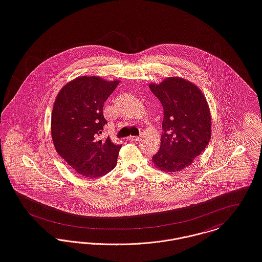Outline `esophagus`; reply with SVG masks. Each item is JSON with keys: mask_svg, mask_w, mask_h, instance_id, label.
I'll list each match as a JSON object with an SVG mask.
<instances>
[{"mask_svg": "<svg viewBox=\"0 0 262 262\" xmlns=\"http://www.w3.org/2000/svg\"><path fill=\"white\" fill-rule=\"evenodd\" d=\"M128 140L129 141H137V140H139V137L138 136H129Z\"/></svg>", "mask_w": 262, "mask_h": 262, "instance_id": "esophagus-1", "label": "esophagus"}]
</instances>
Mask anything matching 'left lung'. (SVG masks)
<instances>
[{"instance_id":"left-lung-1","label":"left lung","mask_w":262,"mask_h":262,"mask_svg":"<svg viewBox=\"0 0 262 262\" xmlns=\"http://www.w3.org/2000/svg\"><path fill=\"white\" fill-rule=\"evenodd\" d=\"M162 104L161 145L152 160L164 172L182 171L204 151L211 137V116L205 97L197 86L182 78H167L150 84Z\"/></svg>"}]
</instances>
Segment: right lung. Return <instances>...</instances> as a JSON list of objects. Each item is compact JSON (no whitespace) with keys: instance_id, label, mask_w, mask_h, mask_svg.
<instances>
[{"instance_id":"obj_1","label":"right lung","mask_w":262,"mask_h":262,"mask_svg":"<svg viewBox=\"0 0 262 262\" xmlns=\"http://www.w3.org/2000/svg\"><path fill=\"white\" fill-rule=\"evenodd\" d=\"M119 81L79 77L65 85L56 98L51 121L58 154L78 174L97 178L116 166L121 144L101 137L107 121L103 106Z\"/></svg>"}]
</instances>
